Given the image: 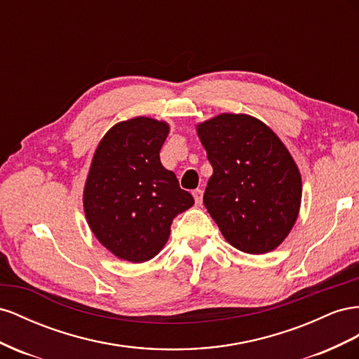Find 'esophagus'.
<instances>
[{
    "label": "esophagus",
    "mask_w": 359,
    "mask_h": 359,
    "mask_svg": "<svg viewBox=\"0 0 359 359\" xmlns=\"http://www.w3.org/2000/svg\"><path fill=\"white\" fill-rule=\"evenodd\" d=\"M192 196H194V200H196V204H197V206H200V204L203 203V191H201V189L192 191Z\"/></svg>",
    "instance_id": "esophagus-1"
}]
</instances>
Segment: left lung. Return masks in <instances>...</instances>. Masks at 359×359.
Instances as JSON below:
<instances>
[{
  "label": "left lung",
  "instance_id": "obj_1",
  "mask_svg": "<svg viewBox=\"0 0 359 359\" xmlns=\"http://www.w3.org/2000/svg\"><path fill=\"white\" fill-rule=\"evenodd\" d=\"M213 168L203 203L231 247L266 254L298 218L301 172L273 130L247 114H219L197 125Z\"/></svg>",
  "mask_w": 359,
  "mask_h": 359
}]
</instances>
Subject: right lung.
I'll list each match as a JSON object with an SVG mask.
<instances>
[{"label":"right lung","instance_id":"right-lung-1","mask_svg":"<svg viewBox=\"0 0 359 359\" xmlns=\"http://www.w3.org/2000/svg\"><path fill=\"white\" fill-rule=\"evenodd\" d=\"M165 121L135 117L112 126L95 151L84 187V212L97 241L116 257L142 263L170 236L172 219L194 204L159 151Z\"/></svg>","mask_w":359,"mask_h":359}]
</instances>
